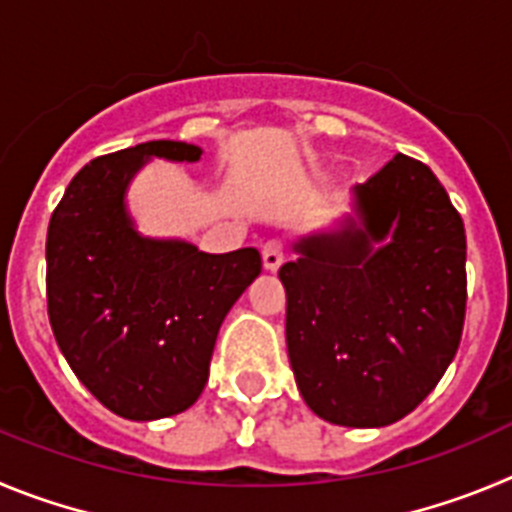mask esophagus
Masks as SVG:
<instances>
[{"mask_svg":"<svg viewBox=\"0 0 512 512\" xmlns=\"http://www.w3.org/2000/svg\"><path fill=\"white\" fill-rule=\"evenodd\" d=\"M262 265H265L267 273H275L283 265V247H280L278 239H267L262 245Z\"/></svg>","mask_w":512,"mask_h":512,"instance_id":"34e87169","label":"esophagus"}]
</instances>
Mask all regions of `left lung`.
<instances>
[{
	"instance_id": "1",
	"label": "left lung",
	"mask_w": 512,
	"mask_h": 512,
	"mask_svg": "<svg viewBox=\"0 0 512 512\" xmlns=\"http://www.w3.org/2000/svg\"><path fill=\"white\" fill-rule=\"evenodd\" d=\"M349 209L290 245L285 342L316 416L380 428L408 416L457 354L467 237L439 178L405 155L352 186Z\"/></svg>"
}]
</instances>
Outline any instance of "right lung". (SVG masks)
I'll return each mask as SVG.
<instances>
[{
    "instance_id": "right-lung-1",
    "label": "right lung",
    "mask_w": 512,
    "mask_h": 512,
    "mask_svg": "<svg viewBox=\"0 0 512 512\" xmlns=\"http://www.w3.org/2000/svg\"><path fill=\"white\" fill-rule=\"evenodd\" d=\"M201 155L199 145L153 140L91 160L50 216L55 342L89 393L130 421L176 416L199 400L219 326L262 270L255 247L209 255L137 229L132 178L153 158L199 163Z\"/></svg>"
}]
</instances>
